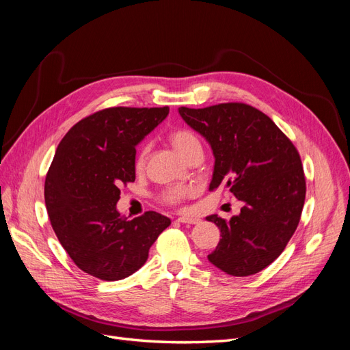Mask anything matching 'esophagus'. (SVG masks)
<instances>
[{
	"instance_id": "1",
	"label": "esophagus",
	"mask_w": 350,
	"mask_h": 350,
	"mask_svg": "<svg viewBox=\"0 0 350 350\" xmlns=\"http://www.w3.org/2000/svg\"><path fill=\"white\" fill-rule=\"evenodd\" d=\"M178 221L179 224H185V225H197L200 219L189 217V216H181V217H178Z\"/></svg>"
}]
</instances>
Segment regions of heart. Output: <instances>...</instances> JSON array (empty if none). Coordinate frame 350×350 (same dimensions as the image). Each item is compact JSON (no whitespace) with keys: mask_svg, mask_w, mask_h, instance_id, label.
<instances>
[{"mask_svg":"<svg viewBox=\"0 0 350 350\" xmlns=\"http://www.w3.org/2000/svg\"><path fill=\"white\" fill-rule=\"evenodd\" d=\"M171 143L176 149V152L181 153L184 157H187L189 153H193L196 149H201L198 137L188 130H178V131L172 133ZM146 152H147V149L144 147V149L139 153V156H137V161H135L137 167L143 166ZM193 193H194V189L191 187H184V185L171 187V188H167L166 191H163L162 201L166 204H179L185 198L191 197Z\"/></svg>","mask_w":350,"mask_h":350,"instance_id":"b5f03b06","label":"heart"}]
</instances>
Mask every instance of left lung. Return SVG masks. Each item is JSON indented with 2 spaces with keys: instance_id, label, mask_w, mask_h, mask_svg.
<instances>
[{
  "instance_id": "1",
  "label": "left lung",
  "mask_w": 350,
  "mask_h": 350,
  "mask_svg": "<svg viewBox=\"0 0 350 350\" xmlns=\"http://www.w3.org/2000/svg\"><path fill=\"white\" fill-rule=\"evenodd\" d=\"M215 156L210 189L229 187L243 201L229 221L206 219L220 229L208 261L230 276H251L276 260L298 228L305 176L298 150L266 113L245 103L178 109Z\"/></svg>"
}]
</instances>
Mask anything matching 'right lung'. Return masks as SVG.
Listing matches in <instances>:
<instances>
[{
	"label": "right lung",
	"instance_id": "obj_1",
	"mask_svg": "<svg viewBox=\"0 0 350 350\" xmlns=\"http://www.w3.org/2000/svg\"><path fill=\"white\" fill-rule=\"evenodd\" d=\"M169 108H108L79 121L57 147L45 179V204L61 245L84 273L121 280L139 270L171 219L116 210L120 187L135 179V146Z\"/></svg>",
	"mask_w": 350,
	"mask_h": 350
}]
</instances>
